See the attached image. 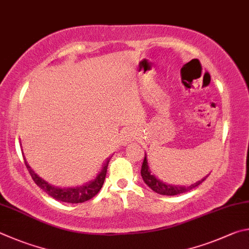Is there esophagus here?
I'll return each mask as SVG.
<instances>
[{"label":"esophagus","mask_w":249,"mask_h":249,"mask_svg":"<svg viewBox=\"0 0 249 249\" xmlns=\"http://www.w3.org/2000/svg\"><path fill=\"white\" fill-rule=\"evenodd\" d=\"M122 140H124V143H129V142H131V140H132V136H131V134H130V132H129V131H125V132H124V134H122Z\"/></svg>","instance_id":"obj_1"}]
</instances>
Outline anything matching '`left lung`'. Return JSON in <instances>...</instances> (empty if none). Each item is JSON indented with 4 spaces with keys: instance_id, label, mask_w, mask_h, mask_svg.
<instances>
[{
    "instance_id": "left-lung-1",
    "label": "left lung",
    "mask_w": 249,
    "mask_h": 249,
    "mask_svg": "<svg viewBox=\"0 0 249 249\" xmlns=\"http://www.w3.org/2000/svg\"><path fill=\"white\" fill-rule=\"evenodd\" d=\"M141 176L144 180L145 184L150 187V188L155 191L156 194L164 195V196H176L182 193H186V191H189L191 189L196 188V187L199 186L202 181L206 180V177H203L201 180H198L195 184H191L190 186H179V185H168L163 180L156 178L154 175H152L149 168V165H147V160L146 156H144V160H143L142 163V168H141Z\"/></svg>"
}]
</instances>
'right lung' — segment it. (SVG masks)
<instances>
[{"label":"right lung","mask_w":249,"mask_h":249,"mask_svg":"<svg viewBox=\"0 0 249 249\" xmlns=\"http://www.w3.org/2000/svg\"><path fill=\"white\" fill-rule=\"evenodd\" d=\"M109 160H110V158L107 159L106 162L104 163L102 171L97 174V176L95 177V179L90 180L89 182H87V184L83 186L68 187V188H61V187L52 186L49 184V182L43 180L41 177H39L37 174L33 171L32 167L29 166L27 162H26V160H25V165L26 167H27L30 176H32L34 181L36 182V185L38 187H40V188L45 191L46 194L49 195L50 197L62 202L81 203L95 197V195H97L98 191L102 189L105 178H106Z\"/></svg>","instance_id":"obj_1"}]
</instances>
